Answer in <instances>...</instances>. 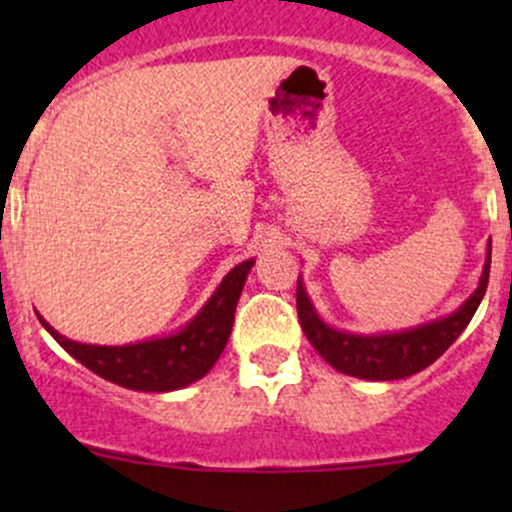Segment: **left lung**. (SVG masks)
I'll list each match as a JSON object with an SVG mask.
<instances>
[{"mask_svg": "<svg viewBox=\"0 0 512 512\" xmlns=\"http://www.w3.org/2000/svg\"><path fill=\"white\" fill-rule=\"evenodd\" d=\"M490 275V242L485 252L483 275L476 292L456 309V312L438 317L421 327L404 329V332L389 334H352L339 332L322 322L312 299L307 297L302 277L297 280V314L309 344L317 349L319 356L347 376L366 381H394L418 374L431 366L458 337L476 314Z\"/></svg>", "mask_w": 512, "mask_h": 512, "instance_id": "obj_1", "label": "left lung"}]
</instances>
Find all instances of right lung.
<instances>
[{"label":"right lung","mask_w":512,"mask_h":512,"mask_svg":"<svg viewBox=\"0 0 512 512\" xmlns=\"http://www.w3.org/2000/svg\"><path fill=\"white\" fill-rule=\"evenodd\" d=\"M255 260H245L232 267L218 289L210 294L198 314L173 334L143 342L123 344V347H101V344H81L56 332L39 314V322L61 347L76 361L91 369L101 379L113 381L123 389L133 391H175L203 379L215 361L223 354L230 339L235 307L245 287Z\"/></svg>","instance_id":"right-lung-1"}]
</instances>
